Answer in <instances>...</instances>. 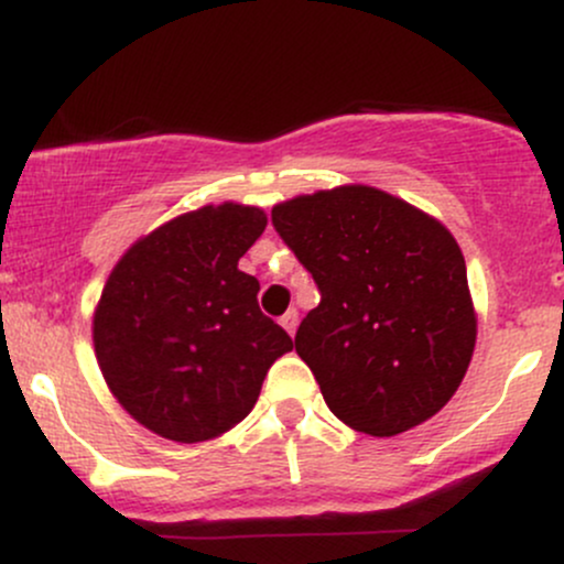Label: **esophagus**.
I'll return each mask as SVG.
<instances>
[{
	"label": "esophagus",
	"instance_id": "esophagus-1",
	"mask_svg": "<svg viewBox=\"0 0 564 564\" xmlns=\"http://www.w3.org/2000/svg\"><path fill=\"white\" fill-rule=\"evenodd\" d=\"M296 323H300V313H296V310L291 307L289 313L281 318V326L286 328V332H289L291 336H294V334H296Z\"/></svg>",
	"mask_w": 564,
	"mask_h": 564
}]
</instances>
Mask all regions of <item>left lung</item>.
<instances>
[{
  "mask_svg": "<svg viewBox=\"0 0 564 564\" xmlns=\"http://www.w3.org/2000/svg\"><path fill=\"white\" fill-rule=\"evenodd\" d=\"M278 236L321 291L296 352L339 422L371 437L413 430L453 398L477 339L467 264L451 230L371 185L273 206Z\"/></svg>",
  "mask_w": 564,
  "mask_h": 564,
  "instance_id": "8db88e82",
  "label": "left lung"
}]
</instances>
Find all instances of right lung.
Instances as JSON below:
<instances>
[{
	"instance_id": "right-lung-1",
	"label": "right lung",
	"mask_w": 564,
	"mask_h": 564,
	"mask_svg": "<svg viewBox=\"0 0 564 564\" xmlns=\"http://www.w3.org/2000/svg\"><path fill=\"white\" fill-rule=\"evenodd\" d=\"M264 225L260 206L206 204L138 238L113 264L95 307V358L145 430L174 443L225 435L294 349L262 315L260 281L238 270Z\"/></svg>"
}]
</instances>
